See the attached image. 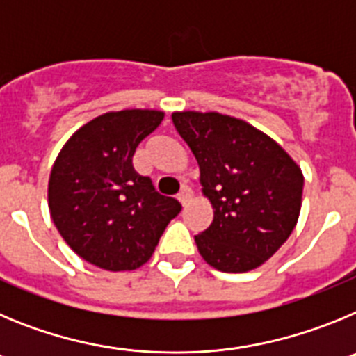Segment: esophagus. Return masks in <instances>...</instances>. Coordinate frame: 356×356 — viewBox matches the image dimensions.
I'll use <instances>...</instances> for the list:
<instances>
[{"instance_id": "obj_1", "label": "esophagus", "mask_w": 356, "mask_h": 356, "mask_svg": "<svg viewBox=\"0 0 356 356\" xmlns=\"http://www.w3.org/2000/svg\"><path fill=\"white\" fill-rule=\"evenodd\" d=\"M178 201H180L181 205H185V203H187V200L188 197H191V188L187 187V185H184V187H181V191L180 193H178Z\"/></svg>"}]
</instances>
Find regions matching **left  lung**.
Masks as SVG:
<instances>
[{
	"label": "left lung",
	"mask_w": 356,
	"mask_h": 356,
	"mask_svg": "<svg viewBox=\"0 0 356 356\" xmlns=\"http://www.w3.org/2000/svg\"><path fill=\"white\" fill-rule=\"evenodd\" d=\"M172 124L196 156L213 221L194 237L207 264L222 273L262 266L292 234L303 175L271 137L217 112H176Z\"/></svg>",
	"instance_id": "obj_1"
}]
</instances>
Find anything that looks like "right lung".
Here are the masks:
<instances>
[{
  "mask_svg": "<svg viewBox=\"0 0 356 356\" xmlns=\"http://www.w3.org/2000/svg\"><path fill=\"white\" fill-rule=\"evenodd\" d=\"M159 110H121L72 134L55 160L49 213L78 257L106 271H131L149 260L163 229L180 213L134 169V153L162 122Z\"/></svg>",
  "mask_w": 356,
  "mask_h": 356,
  "instance_id": "obj_1",
  "label": "right lung"
}]
</instances>
